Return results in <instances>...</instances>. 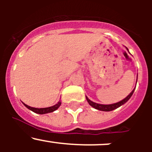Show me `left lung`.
Masks as SVG:
<instances>
[{"label": "left lung", "mask_w": 152, "mask_h": 152, "mask_svg": "<svg viewBox=\"0 0 152 152\" xmlns=\"http://www.w3.org/2000/svg\"><path fill=\"white\" fill-rule=\"evenodd\" d=\"M127 50H128V49H127ZM134 89L131 92V93H130V94L126 98H125V99H123L122 101H121V102H118V103L113 104L104 105V104H96V103H95V102H93L92 101H90V99L87 97V96H86V99H87V102L89 103V104H90V106H92L93 107H94V108L96 109V110H102V111H105V112L112 111V110H115V109L118 108L119 107H121V105H123L124 104H125L126 102L127 101H128L129 99L131 98V96H132L133 93H134Z\"/></svg>", "instance_id": "8db88e82"}]
</instances>
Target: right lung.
Segmentation results:
<instances>
[{
  "label": "right lung",
  "instance_id": "right-lung-1",
  "mask_svg": "<svg viewBox=\"0 0 152 152\" xmlns=\"http://www.w3.org/2000/svg\"><path fill=\"white\" fill-rule=\"evenodd\" d=\"M23 104L27 107V108L29 109L30 110L33 111L34 113H37V114H45V113H52V112L55 111V110H57L58 108L59 107V106L61 105V102H59L56 105L52 106V107H46V108H34V107H29V106L23 103Z\"/></svg>",
  "mask_w": 152,
  "mask_h": 152
}]
</instances>
